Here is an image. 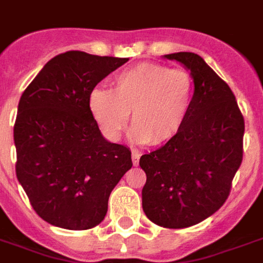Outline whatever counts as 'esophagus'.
I'll list each match as a JSON object with an SVG mask.
<instances>
[{
    "mask_svg": "<svg viewBox=\"0 0 263 263\" xmlns=\"http://www.w3.org/2000/svg\"><path fill=\"white\" fill-rule=\"evenodd\" d=\"M139 158H140L139 152H136V150H134V152H132V164L135 165V166L138 164H139Z\"/></svg>",
    "mask_w": 263,
    "mask_h": 263,
    "instance_id": "obj_1",
    "label": "esophagus"
}]
</instances>
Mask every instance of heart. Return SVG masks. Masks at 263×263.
Masks as SVG:
<instances>
[{
  "instance_id": "1",
  "label": "heart",
  "mask_w": 263,
  "mask_h": 263,
  "mask_svg": "<svg viewBox=\"0 0 263 263\" xmlns=\"http://www.w3.org/2000/svg\"><path fill=\"white\" fill-rule=\"evenodd\" d=\"M194 94L192 76L160 64H139L119 72L113 91L95 87L88 107L103 134L119 139L132 111V138L162 146L183 129Z\"/></svg>"
}]
</instances>
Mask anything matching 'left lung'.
Masks as SVG:
<instances>
[{
	"label": "left lung",
	"mask_w": 263,
	"mask_h": 263,
	"mask_svg": "<svg viewBox=\"0 0 263 263\" xmlns=\"http://www.w3.org/2000/svg\"><path fill=\"white\" fill-rule=\"evenodd\" d=\"M194 80L183 129L156 152L140 157L147 176L142 206L150 221L180 229L199 224L218 210L243 160L245 119L229 86L190 51L165 54Z\"/></svg>",
	"instance_id": "left-lung-1"
}]
</instances>
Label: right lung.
I'll list each match as a JSON object with an SVG mask.
<instances>
[{
    "instance_id": "1",
    "label": "right lung",
    "mask_w": 263,
    "mask_h": 263,
    "mask_svg": "<svg viewBox=\"0 0 263 263\" xmlns=\"http://www.w3.org/2000/svg\"><path fill=\"white\" fill-rule=\"evenodd\" d=\"M128 59L72 50L41 69L18 101L16 176L42 220L83 231L102 222L131 152L102 136L88 95Z\"/></svg>"
}]
</instances>
